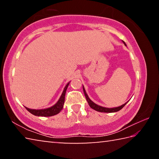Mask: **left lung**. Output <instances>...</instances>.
<instances>
[{
	"label": "left lung",
	"mask_w": 159,
	"mask_h": 159,
	"mask_svg": "<svg viewBox=\"0 0 159 159\" xmlns=\"http://www.w3.org/2000/svg\"><path fill=\"white\" fill-rule=\"evenodd\" d=\"M123 43L125 44V45H126L124 41H123ZM83 93H84V94H85L86 100L88 101V104H89V106L91 107V108L93 109L94 110H95V111H97L104 112V113L116 112V111H118L119 110L121 109L125 105L126 103H127V102H126V103H125L124 104H123V105L120 106V107H114V108H106V107L99 106V105H98V104H96L95 103H94V102L89 98V97L88 96L87 93H86V92H85V90L84 87H83Z\"/></svg>",
	"instance_id": "1"
}]
</instances>
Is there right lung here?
Returning <instances> with one entry per match:
<instances>
[{
  "instance_id": "obj_1",
  "label": "right lung",
  "mask_w": 159,
  "mask_h": 159,
  "mask_svg": "<svg viewBox=\"0 0 159 159\" xmlns=\"http://www.w3.org/2000/svg\"><path fill=\"white\" fill-rule=\"evenodd\" d=\"M69 83H67L66 85L65 86L60 98L59 99V100L55 105L44 109H31L27 108V107H25V108L27 109V111L30 112L31 114L35 116H52L59 114V113L61 111V110L63 109L64 100H65V93L67 88H68L69 86Z\"/></svg>"
}]
</instances>
